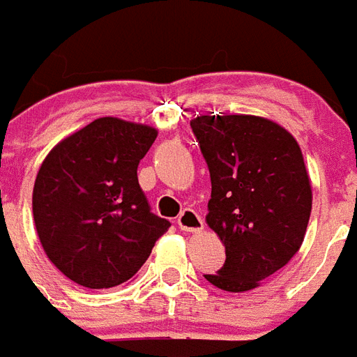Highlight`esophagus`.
Instances as JSON below:
<instances>
[{"instance_id":"1","label":"esophagus","mask_w":357,"mask_h":357,"mask_svg":"<svg viewBox=\"0 0 357 357\" xmlns=\"http://www.w3.org/2000/svg\"><path fill=\"white\" fill-rule=\"evenodd\" d=\"M178 225L181 231L187 232H200L204 229V219L200 218L199 213L195 212V210H183V212L179 213L178 218Z\"/></svg>"}]
</instances>
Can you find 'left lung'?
Wrapping results in <instances>:
<instances>
[{
	"label": "left lung",
	"instance_id": "obj_1",
	"mask_svg": "<svg viewBox=\"0 0 357 357\" xmlns=\"http://www.w3.org/2000/svg\"><path fill=\"white\" fill-rule=\"evenodd\" d=\"M191 128L212 179L206 223L227 259L204 278L242 293L286 266L305 240L312 187L297 139L257 115H200Z\"/></svg>",
	"mask_w": 357,
	"mask_h": 357
}]
</instances>
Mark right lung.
I'll use <instances>...</instances> for the list:
<instances>
[{
	"mask_svg": "<svg viewBox=\"0 0 357 357\" xmlns=\"http://www.w3.org/2000/svg\"><path fill=\"white\" fill-rule=\"evenodd\" d=\"M157 128L100 117L58 142L33 183L39 242L60 273L89 289L136 276L170 221L151 213L139 160Z\"/></svg>",
	"mask_w": 357,
	"mask_h": 357,
	"instance_id": "add662e5",
	"label": "right lung"
}]
</instances>
